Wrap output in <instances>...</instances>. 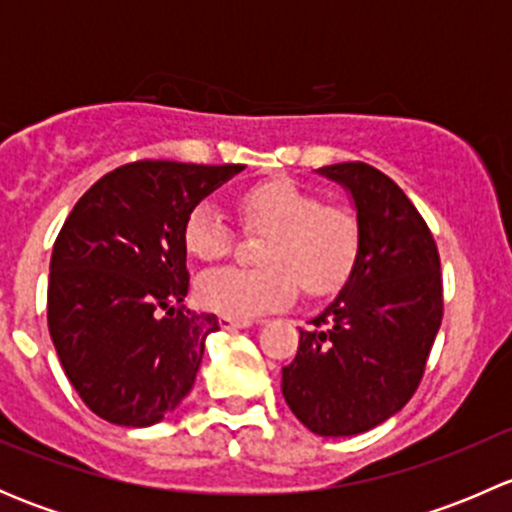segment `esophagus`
Returning <instances> with one entry per match:
<instances>
[{
    "instance_id": "1",
    "label": "esophagus",
    "mask_w": 512,
    "mask_h": 512,
    "mask_svg": "<svg viewBox=\"0 0 512 512\" xmlns=\"http://www.w3.org/2000/svg\"><path fill=\"white\" fill-rule=\"evenodd\" d=\"M220 327H223V329H247V327H252V322H245V319L220 317Z\"/></svg>"
}]
</instances>
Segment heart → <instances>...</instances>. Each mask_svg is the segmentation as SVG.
Segmentation results:
<instances>
[{
    "label": "heart",
    "instance_id": "1",
    "mask_svg": "<svg viewBox=\"0 0 512 512\" xmlns=\"http://www.w3.org/2000/svg\"><path fill=\"white\" fill-rule=\"evenodd\" d=\"M237 205L247 225L270 230L260 252L265 267H223L200 277L205 309L250 322L292 302L297 282L309 297H327L352 277L361 225L349 208L322 203L287 178L250 185ZM183 242L193 257L215 262L230 252L232 230L213 203H198L185 218Z\"/></svg>",
    "mask_w": 512,
    "mask_h": 512
}]
</instances>
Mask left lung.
<instances>
[{"mask_svg":"<svg viewBox=\"0 0 512 512\" xmlns=\"http://www.w3.org/2000/svg\"><path fill=\"white\" fill-rule=\"evenodd\" d=\"M317 173L352 198L361 252L342 292L312 319L317 329H299L282 396L317 436H356L404 409L418 389L443 317L441 260L389 175L359 160Z\"/></svg>","mask_w":512,"mask_h":512,"instance_id":"obj_1","label":"left lung"}]
</instances>
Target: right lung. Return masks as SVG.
<instances>
[{"mask_svg": "<svg viewBox=\"0 0 512 512\" xmlns=\"http://www.w3.org/2000/svg\"><path fill=\"white\" fill-rule=\"evenodd\" d=\"M245 165L138 160L91 185L51 252L49 334L71 386L116 426H153L193 389L215 314L183 307V225Z\"/></svg>", "mask_w": 512, "mask_h": 512, "instance_id": "obj_1", "label": "right lung"}]
</instances>
